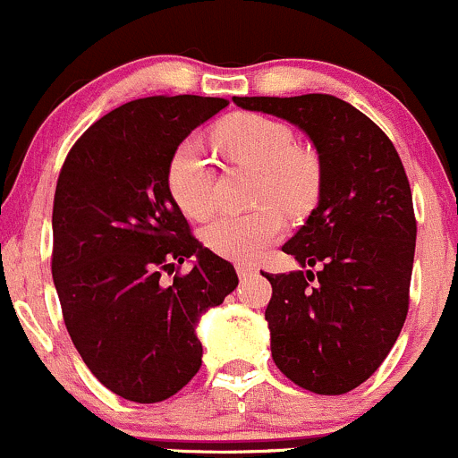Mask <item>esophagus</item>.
<instances>
[{
  "mask_svg": "<svg viewBox=\"0 0 458 458\" xmlns=\"http://www.w3.org/2000/svg\"><path fill=\"white\" fill-rule=\"evenodd\" d=\"M235 270H238V277L240 279H249V277H253L255 273H258V268L250 267V264H238V267H235Z\"/></svg>",
  "mask_w": 458,
  "mask_h": 458,
  "instance_id": "34e87169",
  "label": "esophagus"
}]
</instances>
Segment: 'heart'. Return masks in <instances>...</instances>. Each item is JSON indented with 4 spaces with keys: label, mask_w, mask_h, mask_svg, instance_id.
<instances>
[{
    "label": "heart",
    "mask_w": 458,
    "mask_h": 458,
    "mask_svg": "<svg viewBox=\"0 0 458 458\" xmlns=\"http://www.w3.org/2000/svg\"><path fill=\"white\" fill-rule=\"evenodd\" d=\"M214 144L229 159L259 170L258 199L279 203L290 214L312 208L318 194V165L297 150L290 126L273 117L233 115L214 131ZM168 190L190 218H205L216 208V172L199 141H183L168 164ZM284 216L275 205L249 214H223L203 229L205 244L227 259L258 258L282 235Z\"/></svg>",
    "instance_id": "b5f03b06"
}]
</instances>
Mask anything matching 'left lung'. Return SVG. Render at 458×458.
<instances>
[{"label": "left lung", "instance_id": "left-lung-1", "mask_svg": "<svg viewBox=\"0 0 458 458\" xmlns=\"http://www.w3.org/2000/svg\"><path fill=\"white\" fill-rule=\"evenodd\" d=\"M299 126L318 152V205L284 244L301 268L264 273L275 365L297 386L343 395L373 376L408 312L417 223L400 155L341 98H233Z\"/></svg>", "mask_w": 458, "mask_h": 458}]
</instances>
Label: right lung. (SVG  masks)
I'll list each match as a JSON object with an SVG mask.
<instances>
[{
	"instance_id": "right-lung-1",
	"label": "right lung",
	"mask_w": 458,
	"mask_h": 458,
	"mask_svg": "<svg viewBox=\"0 0 458 458\" xmlns=\"http://www.w3.org/2000/svg\"><path fill=\"white\" fill-rule=\"evenodd\" d=\"M223 98L126 102L72 146L52 211V277L72 343L115 395L155 404L200 369L196 323L238 286L227 259L191 235L168 190V164ZM188 257L190 274L163 284Z\"/></svg>"
}]
</instances>
